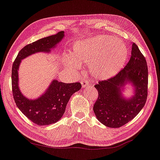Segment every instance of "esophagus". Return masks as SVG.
I'll use <instances>...</instances> for the list:
<instances>
[{
	"mask_svg": "<svg viewBox=\"0 0 160 160\" xmlns=\"http://www.w3.org/2000/svg\"><path fill=\"white\" fill-rule=\"evenodd\" d=\"M81 84H82V88H85V87L89 86V84H88V82H87V80H82V82H81Z\"/></svg>",
	"mask_w": 160,
	"mask_h": 160,
	"instance_id": "34e87169",
	"label": "esophagus"
}]
</instances>
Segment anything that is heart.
Returning a JSON list of instances; mask_svg holds the SVG:
<instances>
[{"label": "heart", "mask_w": 160, "mask_h": 160, "mask_svg": "<svg viewBox=\"0 0 160 160\" xmlns=\"http://www.w3.org/2000/svg\"><path fill=\"white\" fill-rule=\"evenodd\" d=\"M128 57L126 45L109 35H98L74 43L72 55L65 58V67L77 71L80 64H90V72L98 79H108L120 71Z\"/></svg>", "instance_id": "heart-1"}]
</instances>
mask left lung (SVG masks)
I'll use <instances>...</instances> for the list:
<instances>
[{
  "label": "left lung",
  "instance_id": "1",
  "mask_svg": "<svg viewBox=\"0 0 160 160\" xmlns=\"http://www.w3.org/2000/svg\"><path fill=\"white\" fill-rule=\"evenodd\" d=\"M148 66L144 56L133 43L131 58L119 73L94 85L98 97L93 112L100 122L109 128H120L128 123L142 110L148 96ZM130 83L134 95L130 99L122 95L124 87Z\"/></svg>",
  "mask_w": 160,
  "mask_h": 160
}]
</instances>
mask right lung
Wrapping results in <instances>:
<instances>
[{
  "label": "right lung",
  "mask_w": 160,
  "mask_h": 160,
  "mask_svg": "<svg viewBox=\"0 0 160 160\" xmlns=\"http://www.w3.org/2000/svg\"><path fill=\"white\" fill-rule=\"evenodd\" d=\"M64 37V32L61 31L26 46L18 52L12 65V86L16 105L27 118L38 126H48L60 120L71 96L81 89V84L64 83L53 80L42 96L36 99H29L20 91L18 68L22 59L36 52H49Z\"/></svg>",
  "instance_id": "1"
}]
</instances>
